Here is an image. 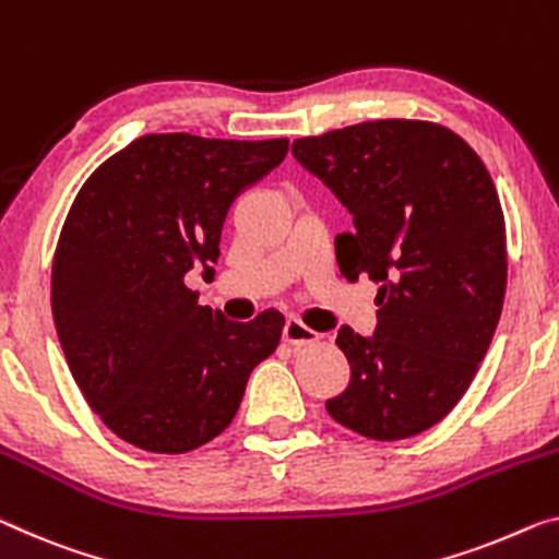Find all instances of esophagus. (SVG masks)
I'll use <instances>...</instances> for the list:
<instances>
[{"label":"esophagus","instance_id":"esophagus-1","mask_svg":"<svg viewBox=\"0 0 559 559\" xmlns=\"http://www.w3.org/2000/svg\"><path fill=\"white\" fill-rule=\"evenodd\" d=\"M282 340H285L287 345H312V342L320 340V334L309 330L307 324L299 320H287L285 328H282Z\"/></svg>","mask_w":559,"mask_h":559}]
</instances>
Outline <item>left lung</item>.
<instances>
[{
    "instance_id": "left-lung-1",
    "label": "left lung",
    "mask_w": 559,
    "mask_h": 559,
    "mask_svg": "<svg viewBox=\"0 0 559 559\" xmlns=\"http://www.w3.org/2000/svg\"><path fill=\"white\" fill-rule=\"evenodd\" d=\"M352 214L340 270L377 282V328H340L349 384L328 400L369 440L419 435L457 405L500 322L508 247L483 159L448 127L377 119L292 144Z\"/></svg>"
}]
</instances>
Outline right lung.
<instances>
[{
	"instance_id": "obj_1",
	"label": "right lung",
	"mask_w": 559,
	"mask_h": 559,
	"mask_svg": "<svg viewBox=\"0 0 559 559\" xmlns=\"http://www.w3.org/2000/svg\"><path fill=\"white\" fill-rule=\"evenodd\" d=\"M287 140L144 134L92 171L51 264V314L74 382L119 440L182 454L231 419L280 345L274 309L231 322L185 274L212 277L229 204L285 159Z\"/></svg>"
}]
</instances>
